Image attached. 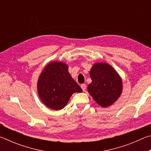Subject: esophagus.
I'll return each mask as SVG.
<instances>
[{
    "label": "esophagus",
    "mask_w": 151,
    "mask_h": 151,
    "mask_svg": "<svg viewBox=\"0 0 151 151\" xmlns=\"http://www.w3.org/2000/svg\"><path fill=\"white\" fill-rule=\"evenodd\" d=\"M81 86L82 89H83V91H85V90H86V86L85 84H82Z\"/></svg>",
    "instance_id": "34e87169"
}]
</instances>
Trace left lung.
<instances>
[{"mask_svg":"<svg viewBox=\"0 0 151 151\" xmlns=\"http://www.w3.org/2000/svg\"><path fill=\"white\" fill-rule=\"evenodd\" d=\"M90 76L92 83L88 85V91L99 105L107 107L118 99L122 90V79L111 65L94 64Z\"/></svg>","mask_w":151,"mask_h":151,"instance_id":"obj_1","label":"left lung"}]
</instances>
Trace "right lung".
Wrapping results in <instances>:
<instances>
[{"mask_svg":"<svg viewBox=\"0 0 151 151\" xmlns=\"http://www.w3.org/2000/svg\"><path fill=\"white\" fill-rule=\"evenodd\" d=\"M68 66L61 62H52L40 74L37 84L40 99L49 108L61 110L68 103L74 93L83 92L71 77Z\"/></svg>","mask_w":151,"mask_h":151,"instance_id":"add662e5","label":"right lung"}]
</instances>
